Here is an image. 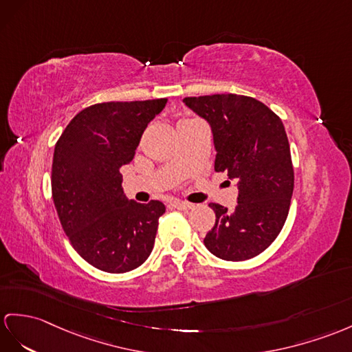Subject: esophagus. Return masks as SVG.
Here are the masks:
<instances>
[{"label": "esophagus", "instance_id": "esophagus-1", "mask_svg": "<svg viewBox=\"0 0 352 352\" xmlns=\"http://www.w3.org/2000/svg\"><path fill=\"white\" fill-rule=\"evenodd\" d=\"M173 206H175L176 209H179V210H190V209L194 208V204L188 203V201H179V200L173 201Z\"/></svg>", "mask_w": 352, "mask_h": 352}]
</instances>
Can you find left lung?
I'll return each mask as SVG.
<instances>
[{"label":"left lung","instance_id":"1","mask_svg":"<svg viewBox=\"0 0 352 352\" xmlns=\"http://www.w3.org/2000/svg\"><path fill=\"white\" fill-rule=\"evenodd\" d=\"M184 102L209 122L215 171H226L239 190L233 210L209 204L217 221L204 245L221 260L254 258L280 233L294 190L284 124L261 101L237 94L186 97Z\"/></svg>","mask_w":352,"mask_h":352}]
</instances>
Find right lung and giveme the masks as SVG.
Instances as JSON below:
<instances>
[{"mask_svg":"<svg viewBox=\"0 0 352 352\" xmlns=\"http://www.w3.org/2000/svg\"><path fill=\"white\" fill-rule=\"evenodd\" d=\"M167 98L98 102L79 111L55 144L52 197L72 246L109 273L139 267L152 252L166 206L128 200L121 167Z\"/></svg>","mask_w":352,"mask_h":352,"instance_id":"add662e5","label":"right lung"}]
</instances>
